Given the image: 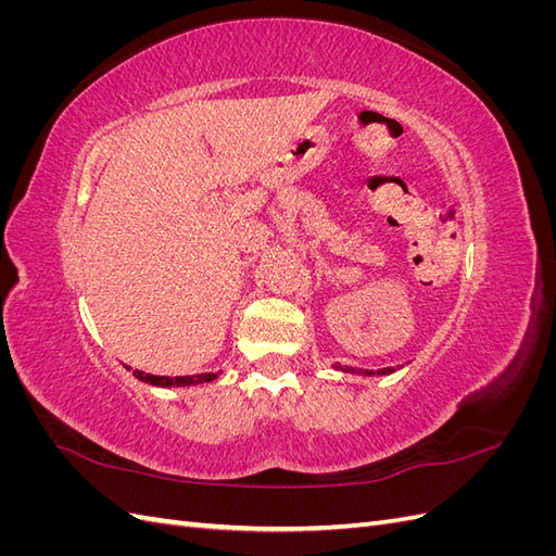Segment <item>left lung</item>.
Returning a JSON list of instances; mask_svg holds the SVG:
<instances>
[{"label":"left lung","mask_w":556,"mask_h":556,"mask_svg":"<svg viewBox=\"0 0 556 556\" xmlns=\"http://www.w3.org/2000/svg\"><path fill=\"white\" fill-rule=\"evenodd\" d=\"M339 368V371H343V374H364V376H376V371H364V368H352V366H336ZM387 374H394V368L392 366H387V368H380L378 371V376H387Z\"/></svg>","instance_id":"1"}]
</instances>
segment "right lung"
Masks as SVG:
<instances>
[{
    "instance_id": "obj_1",
    "label": "right lung",
    "mask_w": 556,
    "mask_h": 556,
    "mask_svg": "<svg viewBox=\"0 0 556 556\" xmlns=\"http://www.w3.org/2000/svg\"><path fill=\"white\" fill-rule=\"evenodd\" d=\"M127 371H131L129 366H125ZM134 376H137L141 382H148L153 387H190V384H204V382H211L217 378V374H199V376H153V374H143L139 371V368H134L131 371Z\"/></svg>"
}]
</instances>
